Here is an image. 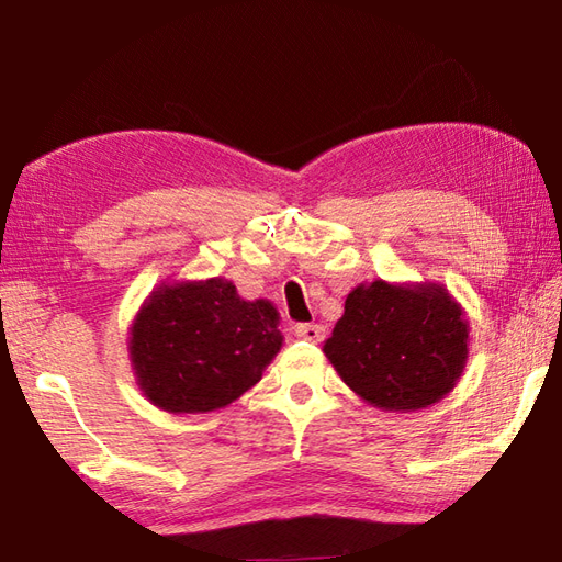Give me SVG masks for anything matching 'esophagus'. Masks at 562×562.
<instances>
[{
  "label": "esophagus",
  "instance_id": "1",
  "mask_svg": "<svg viewBox=\"0 0 562 562\" xmlns=\"http://www.w3.org/2000/svg\"><path fill=\"white\" fill-rule=\"evenodd\" d=\"M294 335L304 341H322L325 339V327L312 325V322H302V325L294 327Z\"/></svg>",
  "mask_w": 562,
  "mask_h": 562
}]
</instances>
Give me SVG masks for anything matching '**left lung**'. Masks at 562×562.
Returning <instances> with one entry per match:
<instances>
[{
	"label": "left lung",
	"mask_w": 562,
	"mask_h": 562,
	"mask_svg": "<svg viewBox=\"0 0 562 562\" xmlns=\"http://www.w3.org/2000/svg\"><path fill=\"white\" fill-rule=\"evenodd\" d=\"M325 355L364 402L416 412L441 402L461 379L469 322L441 284L374 280L347 294Z\"/></svg>",
	"instance_id": "left-lung-1"
}]
</instances>
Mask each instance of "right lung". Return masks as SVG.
<instances>
[{
    "mask_svg": "<svg viewBox=\"0 0 562 562\" xmlns=\"http://www.w3.org/2000/svg\"><path fill=\"white\" fill-rule=\"evenodd\" d=\"M280 315L223 278L160 284L133 319L128 351L140 392L170 414L233 404L282 347Z\"/></svg>",
    "mask_w": 562,
    "mask_h": 562,
    "instance_id": "right-lung-1",
    "label": "right lung"
}]
</instances>
